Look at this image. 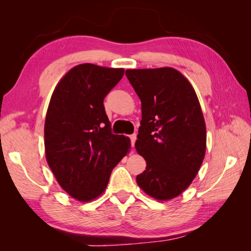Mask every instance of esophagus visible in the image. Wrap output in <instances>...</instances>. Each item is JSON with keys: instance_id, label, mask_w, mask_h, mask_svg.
I'll use <instances>...</instances> for the list:
<instances>
[{"instance_id": "obj_1", "label": "esophagus", "mask_w": 251, "mask_h": 251, "mask_svg": "<svg viewBox=\"0 0 251 251\" xmlns=\"http://www.w3.org/2000/svg\"><path fill=\"white\" fill-rule=\"evenodd\" d=\"M129 138H130V144H131V147H134V145H135V142H136V134L130 135V136H129Z\"/></svg>"}]
</instances>
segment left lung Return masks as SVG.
Listing matches in <instances>:
<instances>
[{
  "label": "left lung",
  "mask_w": 251,
  "mask_h": 251,
  "mask_svg": "<svg viewBox=\"0 0 251 251\" xmlns=\"http://www.w3.org/2000/svg\"><path fill=\"white\" fill-rule=\"evenodd\" d=\"M142 101L136 151L146 171L138 186L157 201L185 192L198 174L206 152V124L193 85L173 67L126 70Z\"/></svg>",
  "instance_id": "obj_1"
}]
</instances>
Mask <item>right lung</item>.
Listing matches in <instances>:
<instances>
[{
	"label": "right lung",
	"instance_id": "obj_1",
	"mask_svg": "<svg viewBox=\"0 0 251 251\" xmlns=\"http://www.w3.org/2000/svg\"><path fill=\"white\" fill-rule=\"evenodd\" d=\"M124 69L91 63L71 69L50 97L44 125L45 157L59 186L82 202L100 197L130 141L110 131L104 99Z\"/></svg>",
	"mask_w": 251,
	"mask_h": 251
}]
</instances>
